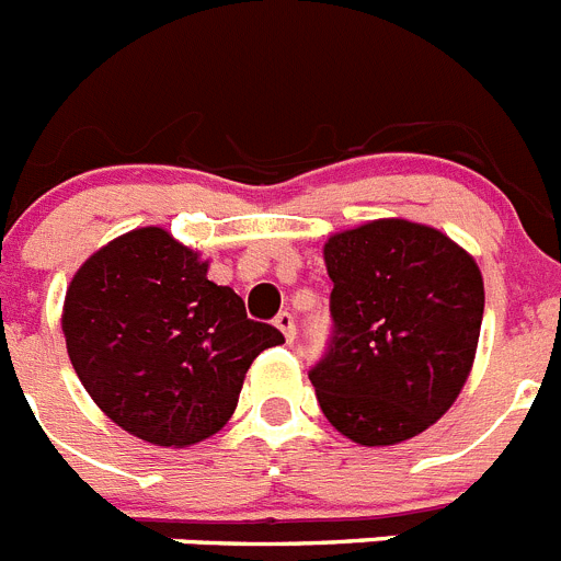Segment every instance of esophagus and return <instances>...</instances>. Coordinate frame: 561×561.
<instances>
[{"label": "esophagus", "mask_w": 561, "mask_h": 561, "mask_svg": "<svg viewBox=\"0 0 561 561\" xmlns=\"http://www.w3.org/2000/svg\"><path fill=\"white\" fill-rule=\"evenodd\" d=\"M275 325H277V329H280V331H284L286 342L295 340V317H291L289 311H280V314L275 317Z\"/></svg>", "instance_id": "34e87169"}]
</instances>
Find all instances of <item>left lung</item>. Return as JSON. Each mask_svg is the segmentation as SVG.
Wrapping results in <instances>:
<instances>
[{"label":"left lung","instance_id":"obj_1","mask_svg":"<svg viewBox=\"0 0 561 561\" xmlns=\"http://www.w3.org/2000/svg\"><path fill=\"white\" fill-rule=\"evenodd\" d=\"M331 336L309 379L325 419L362 447L424 433L453 408L483 323L472 255L433 227L381 219L331 236Z\"/></svg>","mask_w":561,"mask_h":561}]
</instances>
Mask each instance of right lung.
Instances as JSON below:
<instances>
[{"mask_svg":"<svg viewBox=\"0 0 561 561\" xmlns=\"http://www.w3.org/2000/svg\"><path fill=\"white\" fill-rule=\"evenodd\" d=\"M61 325L98 408L157 447L219 433L252 359L284 342L160 227L128 232L89 257L69 284Z\"/></svg>","mask_w":561,"mask_h":561,"instance_id":"right-lung-1","label":"right lung"}]
</instances>
